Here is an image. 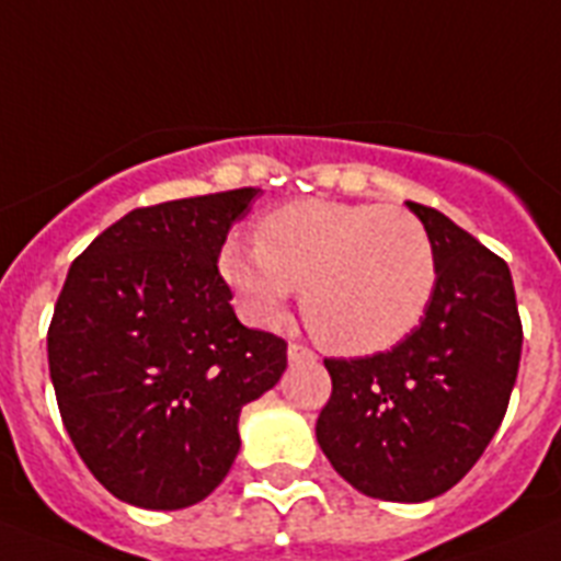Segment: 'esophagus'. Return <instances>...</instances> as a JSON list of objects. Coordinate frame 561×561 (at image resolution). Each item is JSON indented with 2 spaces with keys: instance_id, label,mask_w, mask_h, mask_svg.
Returning <instances> with one entry per match:
<instances>
[{
  "instance_id": "obj_1",
  "label": "esophagus",
  "mask_w": 561,
  "mask_h": 561,
  "mask_svg": "<svg viewBox=\"0 0 561 561\" xmlns=\"http://www.w3.org/2000/svg\"><path fill=\"white\" fill-rule=\"evenodd\" d=\"M287 358H290V364L316 362V353L308 347V344H301V341H290V347H287Z\"/></svg>"
}]
</instances>
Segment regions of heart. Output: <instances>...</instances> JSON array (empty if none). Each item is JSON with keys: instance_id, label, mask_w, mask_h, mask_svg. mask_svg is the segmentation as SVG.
Here are the masks:
<instances>
[{"instance_id": "heart-1", "label": "heart", "mask_w": 561, "mask_h": 561, "mask_svg": "<svg viewBox=\"0 0 561 561\" xmlns=\"http://www.w3.org/2000/svg\"><path fill=\"white\" fill-rule=\"evenodd\" d=\"M220 271L253 319L274 324L301 290L305 321L347 355L387 350L426 313L437 282L435 245L396 206L301 199L256 226V245L228 240Z\"/></svg>"}]
</instances>
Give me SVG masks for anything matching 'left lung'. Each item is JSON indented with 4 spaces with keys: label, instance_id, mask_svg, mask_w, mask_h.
<instances>
[{
    "label": "left lung",
    "instance_id": "left-lung-1",
    "mask_svg": "<svg viewBox=\"0 0 561 561\" xmlns=\"http://www.w3.org/2000/svg\"><path fill=\"white\" fill-rule=\"evenodd\" d=\"M435 245L421 324L387 353L324 358L333 392L316 440L353 489L423 503L469 474L505 417L523 321L505 260L437 208L409 199Z\"/></svg>",
    "mask_w": 561,
    "mask_h": 561
}]
</instances>
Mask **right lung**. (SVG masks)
<instances>
[{
    "label": "right lung",
    "instance_id": "obj_1",
    "mask_svg": "<svg viewBox=\"0 0 561 561\" xmlns=\"http://www.w3.org/2000/svg\"><path fill=\"white\" fill-rule=\"evenodd\" d=\"M260 188L135 208L70 265L47 362L72 446L138 508L206 500L240 451V412L287 367V341L248 330L217 260Z\"/></svg>",
    "mask_w": 561,
    "mask_h": 561
}]
</instances>
